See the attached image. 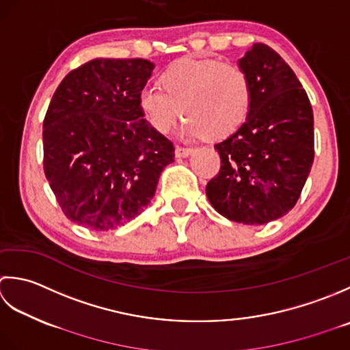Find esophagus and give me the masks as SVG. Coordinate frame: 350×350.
Returning a JSON list of instances; mask_svg holds the SVG:
<instances>
[{"label": "esophagus", "mask_w": 350, "mask_h": 350, "mask_svg": "<svg viewBox=\"0 0 350 350\" xmlns=\"http://www.w3.org/2000/svg\"><path fill=\"white\" fill-rule=\"evenodd\" d=\"M191 151H193V148L178 145V146L175 148V155H176V157H187V155L191 154Z\"/></svg>", "instance_id": "obj_1"}]
</instances>
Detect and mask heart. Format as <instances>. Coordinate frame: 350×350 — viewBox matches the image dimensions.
<instances>
[{
  "instance_id": "b5f03b06",
  "label": "heart",
  "mask_w": 350,
  "mask_h": 350,
  "mask_svg": "<svg viewBox=\"0 0 350 350\" xmlns=\"http://www.w3.org/2000/svg\"><path fill=\"white\" fill-rule=\"evenodd\" d=\"M161 85L148 84L139 95L146 120L161 134L172 130L184 113L183 134L224 137L251 110V78L235 63L185 57L163 72Z\"/></svg>"
}]
</instances>
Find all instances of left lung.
Returning a JSON list of instances; mask_svg holds the SVG:
<instances>
[{
    "instance_id": "1",
    "label": "left lung",
    "mask_w": 350,
    "mask_h": 350,
    "mask_svg": "<svg viewBox=\"0 0 350 350\" xmlns=\"http://www.w3.org/2000/svg\"><path fill=\"white\" fill-rule=\"evenodd\" d=\"M239 66L252 83L251 110L215 145L220 170L205 191L226 219L262 225L287 215L301 196L314 160V119L301 81L272 48L254 44Z\"/></svg>"
}]
</instances>
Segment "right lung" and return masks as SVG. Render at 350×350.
I'll return each mask as SVG.
<instances>
[{
	"instance_id": "1",
	"label": "right lung",
	"mask_w": 350,
	"mask_h": 350,
	"mask_svg": "<svg viewBox=\"0 0 350 350\" xmlns=\"http://www.w3.org/2000/svg\"><path fill=\"white\" fill-rule=\"evenodd\" d=\"M154 63L94 59L63 78L44 119V170L65 216L111 231L151 202L174 144L144 119Z\"/></svg>"
}]
</instances>
